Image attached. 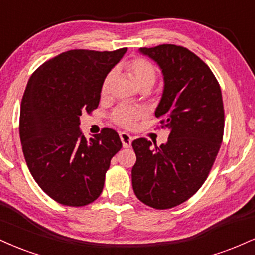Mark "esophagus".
Wrapping results in <instances>:
<instances>
[{
	"instance_id": "34e87169",
	"label": "esophagus",
	"mask_w": 255,
	"mask_h": 255,
	"mask_svg": "<svg viewBox=\"0 0 255 255\" xmlns=\"http://www.w3.org/2000/svg\"><path fill=\"white\" fill-rule=\"evenodd\" d=\"M120 139L122 141V146L125 147V148H128V147H130V143H131V136L129 135L128 133H126V131H121L120 133Z\"/></svg>"
}]
</instances>
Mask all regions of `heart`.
<instances>
[{
	"label": "heart",
	"instance_id": "1",
	"mask_svg": "<svg viewBox=\"0 0 255 255\" xmlns=\"http://www.w3.org/2000/svg\"><path fill=\"white\" fill-rule=\"evenodd\" d=\"M126 69L129 72V75L133 78V81L136 83L139 87H143V85H151L155 81V76H157V71L155 67L151 61H148L145 58H133L126 64ZM113 77H114V72L110 71L108 75L106 76L102 82V87H101V94L107 95L109 91L110 84H112ZM146 112L142 108L139 107H130V106H119L112 114V120L116 125L121 126V127L130 128L135 127L136 122L145 118Z\"/></svg>",
	"mask_w": 255,
	"mask_h": 255
}]
</instances>
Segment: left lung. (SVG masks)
Wrapping results in <instances>:
<instances>
[{
  "instance_id": "1",
  "label": "left lung",
  "mask_w": 255,
  "mask_h": 255,
  "mask_svg": "<svg viewBox=\"0 0 255 255\" xmlns=\"http://www.w3.org/2000/svg\"><path fill=\"white\" fill-rule=\"evenodd\" d=\"M139 51L161 69L164 91L155 116L170 135L154 148L145 137L131 142V184L142 203L170 209L194 196L213 167L225 129L222 94L209 66L188 48L164 44Z\"/></svg>"
}]
</instances>
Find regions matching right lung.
Listing matches in <instances>:
<instances>
[{
  "mask_svg": "<svg viewBox=\"0 0 255 255\" xmlns=\"http://www.w3.org/2000/svg\"><path fill=\"white\" fill-rule=\"evenodd\" d=\"M126 51L63 52L27 83L19 126L23 155L38 185L58 203L83 207L102 192L121 140L114 129L103 128L88 141L79 116L97 108L103 79Z\"/></svg>",
  "mask_w": 255,
  "mask_h": 255,
  "instance_id": "right-lung-1",
  "label": "right lung"
}]
</instances>
